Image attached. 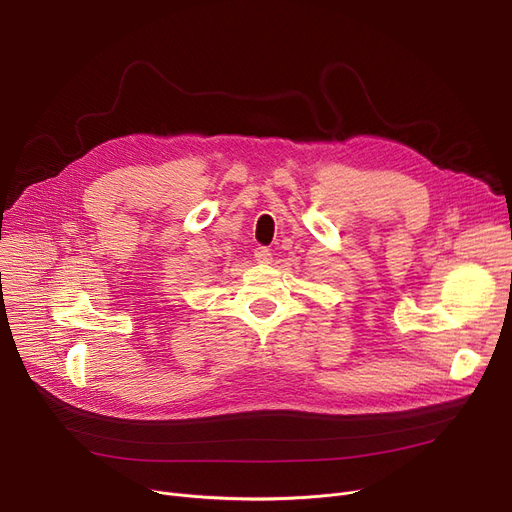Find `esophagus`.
Masks as SVG:
<instances>
[{"instance_id": "34e87169", "label": "esophagus", "mask_w": 512, "mask_h": 512, "mask_svg": "<svg viewBox=\"0 0 512 512\" xmlns=\"http://www.w3.org/2000/svg\"><path fill=\"white\" fill-rule=\"evenodd\" d=\"M255 261L257 263H270L272 261V251L267 247H257L255 249Z\"/></svg>"}]
</instances>
